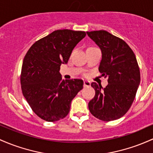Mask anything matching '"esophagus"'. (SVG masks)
Instances as JSON below:
<instances>
[{
    "instance_id": "34e87169",
    "label": "esophagus",
    "mask_w": 153,
    "mask_h": 153,
    "mask_svg": "<svg viewBox=\"0 0 153 153\" xmlns=\"http://www.w3.org/2000/svg\"><path fill=\"white\" fill-rule=\"evenodd\" d=\"M83 85H84L85 87L90 86V85H91V82L88 81V80H84V81H83Z\"/></svg>"
}]
</instances>
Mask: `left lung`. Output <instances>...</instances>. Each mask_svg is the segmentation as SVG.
I'll list each match as a JSON object with an SVG mask.
<instances>
[{
    "label": "left lung",
    "mask_w": 153,
    "mask_h": 153,
    "mask_svg": "<svg viewBox=\"0 0 153 153\" xmlns=\"http://www.w3.org/2000/svg\"><path fill=\"white\" fill-rule=\"evenodd\" d=\"M102 51L99 70L108 78V84L102 88L95 82L91 86L95 96L88 102L91 113L104 121L123 117L133 103L140 83V72L135 54L120 38L105 30L86 32Z\"/></svg>",
    "instance_id": "1"
}]
</instances>
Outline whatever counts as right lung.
Instances as JSON below:
<instances>
[{
    "label": "right lung",
    "mask_w": 153,
    "mask_h": 153,
    "mask_svg": "<svg viewBox=\"0 0 153 153\" xmlns=\"http://www.w3.org/2000/svg\"><path fill=\"white\" fill-rule=\"evenodd\" d=\"M85 36L83 31L55 30L36 41L25 55L20 78L23 96L33 112L46 121L66 117L72 100L83 88L82 80H62L59 70Z\"/></svg>",
    "instance_id": "obj_1"
}]
</instances>
